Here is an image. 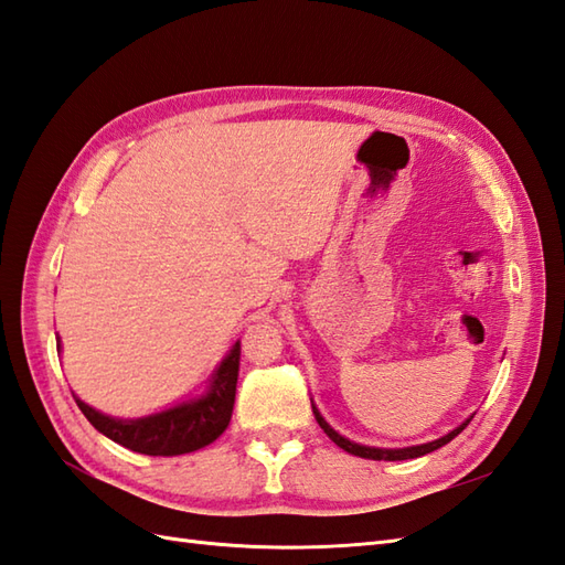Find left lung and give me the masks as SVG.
Returning <instances> with one entry per match:
<instances>
[{
  "label": "left lung",
  "mask_w": 565,
  "mask_h": 565,
  "mask_svg": "<svg viewBox=\"0 0 565 565\" xmlns=\"http://www.w3.org/2000/svg\"><path fill=\"white\" fill-rule=\"evenodd\" d=\"M312 413H315V420L320 423V427L324 429V434L327 437L334 441L337 446H341L343 451H349V454H353V456H360V458H370V460H408V458H417V456H425V454H431V451H437L439 446H444V444H448L451 441L454 437H458V434L468 427V423L472 420H466L462 423L460 427H456L454 431H448L446 437H441V439H437V441H429V444H423V446H408V448H374V446H360V444H355V441H349L345 437H341L339 431H334L331 429L327 423H324V417L317 413L315 408H312Z\"/></svg>",
  "instance_id": "1"
}]
</instances>
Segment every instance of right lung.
Listing matches in <instances>:
<instances>
[{"label": "right lung", "mask_w": 565, "mask_h": 565, "mask_svg": "<svg viewBox=\"0 0 565 565\" xmlns=\"http://www.w3.org/2000/svg\"><path fill=\"white\" fill-rule=\"evenodd\" d=\"M241 343H236L214 372L210 392L183 406L140 420H114L76 398L90 425L105 437L145 456H181L212 444L228 427L236 401Z\"/></svg>", "instance_id": "1"}]
</instances>
